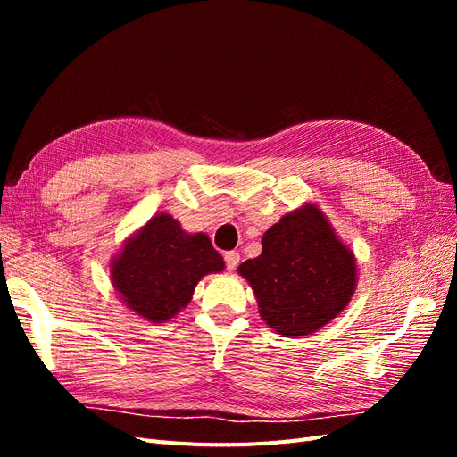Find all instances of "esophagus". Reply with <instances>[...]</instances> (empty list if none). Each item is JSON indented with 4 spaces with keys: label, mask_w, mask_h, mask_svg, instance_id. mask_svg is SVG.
<instances>
[{
    "label": "esophagus",
    "mask_w": 457,
    "mask_h": 457,
    "mask_svg": "<svg viewBox=\"0 0 457 457\" xmlns=\"http://www.w3.org/2000/svg\"><path fill=\"white\" fill-rule=\"evenodd\" d=\"M238 262H240V253H237V252H227L225 253V265H227L228 270L237 269Z\"/></svg>",
    "instance_id": "1"
}]
</instances>
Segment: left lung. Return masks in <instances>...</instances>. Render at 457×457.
Instances as JSON below:
<instances>
[{
	"label": "left lung",
	"instance_id": "1",
	"mask_svg": "<svg viewBox=\"0 0 457 457\" xmlns=\"http://www.w3.org/2000/svg\"><path fill=\"white\" fill-rule=\"evenodd\" d=\"M261 244V255L244 261L238 274L276 334H314L349 305L358 282L356 257L316 204L286 213Z\"/></svg>",
	"mask_w": 457,
	"mask_h": 457
}]
</instances>
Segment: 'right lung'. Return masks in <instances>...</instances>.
<instances>
[{
  "instance_id": "obj_1",
  "label": "right lung",
  "mask_w": 457,
  "mask_h": 457,
  "mask_svg": "<svg viewBox=\"0 0 457 457\" xmlns=\"http://www.w3.org/2000/svg\"><path fill=\"white\" fill-rule=\"evenodd\" d=\"M225 261L207 234H190L170 213H156L110 262V280L129 311L162 324L181 312L205 274Z\"/></svg>"
}]
</instances>
